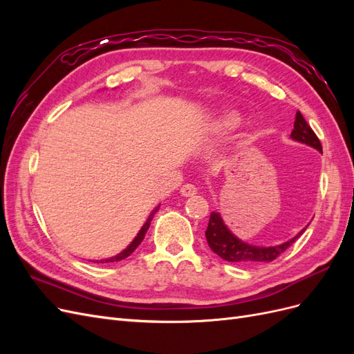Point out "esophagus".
Instances as JSON below:
<instances>
[{"mask_svg":"<svg viewBox=\"0 0 354 354\" xmlns=\"http://www.w3.org/2000/svg\"><path fill=\"white\" fill-rule=\"evenodd\" d=\"M180 194L183 195V196H186V198H189V196H195V195L198 194V189H196V186H195V185H190V183H187V185H185V186H181V189H180Z\"/></svg>","mask_w":354,"mask_h":354,"instance_id":"34e87169","label":"esophagus"}]
</instances>
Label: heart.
Instances as JSON below:
<instances>
[{
    "label": "heart",
    "instance_id": "obj_1",
    "mask_svg": "<svg viewBox=\"0 0 354 354\" xmlns=\"http://www.w3.org/2000/svg\"><path fill=\"white\" fill-rule=\"evenodd\" d=\"M239 121H241V118L236 112H226V113H223L221 116H218L216 121H214L212 128L216 131L226 133V131L233 130V128L239 124Z\"/></svg>",
    "mask_w": 354,
    "mask_h": 354
}]
</instances>
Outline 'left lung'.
Segmentation results:
<instances>
[{
  "mask_svg": "<svg viewBox=\"0 0 354 354\" xmlns=\"http://www.w3.org/2000/svg\"><path fill=\"white\" fill-rule=\"evenodd\" d=\"M291 138L294 140L304 143L315 147L316 151L322 152V145L312 127L307 124L304 116L299 113V111L295 115L294 130L291 133ZM304 233V229L299 232L297 236H294L291 241H288L282 245L276 246H254L250 243H245L241 239H238L234 234L227 229L226 224L223 223V218L220 217L218 212H211L209 223L205 232L207 242L209 248L216 252L223 260L238 264H255V263H269L276 260L283 251H286L301 234Z\"/></svg>",
  "mask_w": 354,
  "mask_h": 354,
  "instance_id": "1",
  "label": "left lung"
}]
</instances>
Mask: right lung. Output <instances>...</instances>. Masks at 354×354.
Returning a JSON list of instances; mask_svg holds the SVG:
<instances>
[{
	"instance_id": "obj_1",
	"label": "right lung",
	"mask_w": 354,
	"mask_h": 354,
	"mask_svg": "<svg viewBox=\"0 0 354 354\" xmlns=\"http://www.w3.org/2000/svg\"><path fill=\"white\" fill-rule=\"evenodd\" d=\"M159 209V205L151 212V216H149V218L146 220V223L143 224V227L140 229V232L137 233V236L134 238V241L127 246V248L122 251V252H120L118 255H115V257H112V259H106V260H100V263H115V261H121V260H124V259H127V257H130L133 252H134V250L137 248L138 245L142 243V241L145 239V234H146V232L149 230V226H151V221H152V218H153V216L156 214V211ZM99 263V261H97Z\"/></svg>"
}]
</instances>
